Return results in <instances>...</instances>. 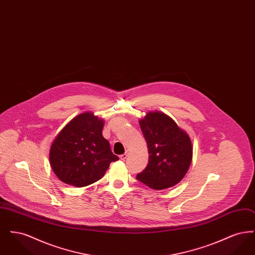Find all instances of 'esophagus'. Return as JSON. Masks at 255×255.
Segmentation results:
<instances>
[{"label":"esophagus","instance_id":"34e87169","mask_svg":"<svg viewBox=\"0 0 255 255\" xmlns=\"http://www.w3.org/2000/svg\"><path fill=\"white\" fill-rule=\"evenodd\" d=\"M128 154H129V151H128V150H126V152H125L124 154L121 155V156H120V158H121L122 160H125V159L127 158V157H128Z\"/></svg>","mask_w":255,"mask_h":255}]
</instances>
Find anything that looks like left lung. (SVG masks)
I'll use <instances>...</instances> for the list:
<instances>
[{"label":"left lung","mask_w":255,"mask_h":255,"mask_svg":"<svg viewBox=\"0 0 255 255\" xmlns=\"http://www.w3.org/2000/svg\"><path fill=\"white\" fill-rule=\"evenodd\" d=\"M138 122L146 139L149 160L136 180L156 190L176 185L191 164L193 146L189 135L159 111H149Z\"/></svg>","instance_id":"left-lung-1"}]
</instances>
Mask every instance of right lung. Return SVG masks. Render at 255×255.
Returning a JSON list of instances; mask_svg holds the SVG:
<instances>
[{
	"label": "right lung",
	"instance_id": "add662e5",
	"mask_svg": "<svg viewBox=\"0 0 255 255\" xmlns=\"http://www.w3.org/2000/svg\"><path fill=\"white\" fill-rule=\"evenodd\" d=\"M103 119L85 112L68 122L52 141L49 163L61 182L84 187L100 180L114 155L109 141L103 137Z\"/></svg>",
	"mask_w": 255,
	"mask_h": 255
}]
</instances>
